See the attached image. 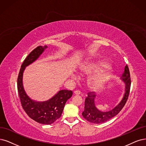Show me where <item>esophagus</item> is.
<instances>
[{"mask_svg": "<svg viewBox=\"0 0 146 146\" xmlns=\"http://www.w3.org/2000/svg\"><path fill=\"white\" fill-rule=\"evenodd\" d=\"M74 94H76V95H79L80 94V91H79V90H75L74 91Z\"/></svg>", "mask_w": 146, "mask_h": 146, "instance_id": "34e87169", "label": "esophagus"}]
</instances>
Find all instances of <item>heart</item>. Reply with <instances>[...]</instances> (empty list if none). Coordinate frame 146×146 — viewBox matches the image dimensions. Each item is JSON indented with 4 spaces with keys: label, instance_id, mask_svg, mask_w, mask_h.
Returning a JSON list of instances; mask_svg holds the SVG:
<instances>
[{
    "label": "heart",
    "instance_id": "1",
    "mask_svg": "<svg viewBox=\"0 0 146 146\" xmlns=\"http://www.w3.org/2000/svg\"><path fill=\"white\" fill-rule=\"evenodd\" d=\"M105 68L104 70L100 72L98 76H96L93 79V84L95 85H99L102 82L105 81L106 80L109 78L110 72L108 70V67L106 64L103 63H96V64H91L88 66H86L84 68L83 72L86 73H88L92 72H96L98 70L102 68Z\"/></svg>",
    "mask_w": 146,
    "mask_h": 146
}]
</instances>
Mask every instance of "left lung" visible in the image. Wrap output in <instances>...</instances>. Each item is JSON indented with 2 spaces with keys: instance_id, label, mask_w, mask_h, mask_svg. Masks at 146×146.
I'll return each instance as SVG.
<instances>
[{
  "instance_id": "8db88e82",
  "label": "left lung",
  "mask_w": 146,
  "mask_h": 146,
  "mask_svg": "<svg viewBox=\"0 0 146 146\" xmlns=\"http://www.w3.org/2000/svg\"><path fill=\"white\" fill-rule=\"evenodd\" d=\"M122 80L126 84L125 94L120 103L111 111L102 112L98 110L94 105V93L93 91L88 93V96L85 98V100L84 111L82 114L85 119L93 123H102L109 120L120 112L127 100L131 88V75L127 65L125 66V70L122 74Z\"/></svg>"
}]
</instances>
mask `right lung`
Segmentation results:
<instances>
[{"label":"right lung","mask_w":146,"mask_h":146,"mask_svg":"<svg viewBox=\"0 0 146 146\" xmlns=\"http://www.w3.org/2000/svg\"><path fill=\"white\" fill-rule=\"evenodd\" d=\"M47 47H36L26 58L21 65L17 78V89L20 103L28 115L35 121L44 125H50L60 118L67 100L71 98V90L59 91L51 99L44 102H36L26 95L22 84L23 72L25 67L33 62Z\"/></svg>","instance_id":"1"}]
</instances>
